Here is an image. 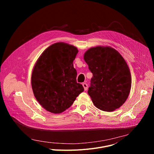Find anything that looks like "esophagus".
I'll list each match as a JSON object with an SVG mask.
<instances>
[{"mask_svg":"<svg viewBox=\"0 0 154 154\" xmlns=\"http://www.w3.org/2000/svg\"><path fill=\"white\" fill-rule=\"evenodd\" d=\"M82 85H83V88H84V90H85V91H86V90H88V85H87V83H83L82 84Z\"/></svg>","mask_w":154,"mask_h":154,"instance_id":"obj_1","label":"esophagus"}]
</instances>
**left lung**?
Listing matches in <instances>:
<instances>
[{
  "instance_id": "left-lung-1",
  "label": "left lung",
  "mask_w": 154,
  "mask_h": 154,
  "mask_svg": "<svg viewBox=\"0 0 154 154\" xmlns=\"http://www.w3.org/2000/svg\"><path fill=\"white\" fill-rule=\"evenodd\" d=\"M84 60L93 73L88 93L94 105L105 112H113L127 99L131 84L125 60L115 49L97 46L88 50Z\"/></svg>"
}]
</instances>
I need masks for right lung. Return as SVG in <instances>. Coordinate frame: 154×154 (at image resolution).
<instances>
[{
    "label": "right lung",
    "mask_w": 154,
    "mask_h": 154,
    "mask_svg": "<svg viewBox=\"0 0 154 154\" xmlns=\"http://www.w3.org/2000/svg\"><path fill=\"white\" fill-rule=\"evenodd\" d=\"M77 49L57 42L47 48L37 60L32 74L35 97L47 111L60 113L69 108L84 91L77 82L73 61Z\"/></svg>",
    "instance_id": "right-lung-1"
}]
</instances>
